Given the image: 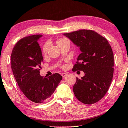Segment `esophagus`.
<instances>
[{
  "label": "esophagus",
  "instance_id": "34e87169",
  "mask_svg": "<svg viewBox=\"0 0 128 128\" xmlns=\"http://www.w3.org/2000/svg\"><path fill=\"white\" fill-rule=\"evenodd\" d=\"M66 76V73H62V76L63 77V78H64V77H65Z\"/></svg>",
  "mask_w": 128,
  "mask_h": 128
}]
</instances>
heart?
Segmentation results:
<instances>
[{
    "mask_svg": "<svg viewBox=\"0 0 128 128\" xmlns=\"http://www.w3.org/2000/svg\"><path fill=\"white\" fill-rule=\"evenodd\" d=\"M67 41H68V40L66 39V38H59V39L56 41V44L59 46V45L62 44L63 43H64V42H66ZM48 46H49V43L48 42H46L44 45V46H43V52H44V54H46L47 50H48Z\"/></svg>",
    "mask_w": 128,
    "mask_h": 128,
    "instance_id": "obj_1",
    "label": "heart"
}]
</instances>
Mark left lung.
<instances>
[{"instance_id": "obj_1", "label": "left lung", "mask_w": 128, "mask_h": 128, "mask_svg": "<svg viewBox=\"0 0 128 128\" xmlns=\"http://www.w3.org/2000/svg\"><path fill=\"white\" fill-rule=\"evenodd\" d=\"M64 36L80 48L72 70H82L85 75L76 78L73 91L78 100L92 104L107 92L112 79L114 62L111 45L104 36L90 30H80Z\"/></svg>"}]
</instances>
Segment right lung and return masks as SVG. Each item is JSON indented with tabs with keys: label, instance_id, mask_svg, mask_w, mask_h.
Here are the masks:
<instances>
[{
	"label": "right lung",
	"instance_id": "obj_1",
	"mask_svg": "<svg viewBox=\"0 0 128 128\" xmlns=\"http://www.w3.org/2000/svg\"><path fill=\"white\" fill-rule=\"evenodd\" d=\"M41 36L37 34L22 38L11 55V68L16 82L26 97L36 103L49 98L62 79L57 73L48 78L40 74L43 57L37 41Z\"/></svg>",
	"mask_w": 128,
	"mask_h": 128
}]
</instances>
